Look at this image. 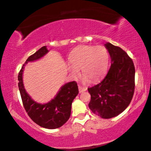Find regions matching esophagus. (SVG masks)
I'll return each instance as SVG.
<instances>
[{
  "mask_svg": "<svg viewBox=\"0 0 151 151\" xmlns=\"http://www.w3.org/2000/svg\"><path fill=\"white\" fill-rule=\"evenodd\" d=\"M86 90H87V89L86 88H83V87L80 86H78V92H79V93H82Z\"/></svg>",
  "mask_w": 151,
  "mask_h": 151,
  "instance_id": "esophagus-1",
  "label": "esophagus"
}]
</instances>
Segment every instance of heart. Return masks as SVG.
Listing matches in <instances>:
<instances>
[{"label":"heart","mask_w":151,"mask_h":151,"mask_svg":"<svg viewBox=\"0 0 151 151\" xmlns=\"http://www.w3.org/2000/svg\"><path fill=\"white\" fill-rule=\"evenodd\" d=\"M71 64L68 69L73 77L79 74V69L83 74V81L89 83L90 79L97 81L107 72L109 63V55L103 46L81 45L76 47L70 54Z\"/></svg>","instance_id":"1"}]
</instances>
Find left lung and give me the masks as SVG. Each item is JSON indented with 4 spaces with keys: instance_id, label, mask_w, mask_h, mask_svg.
<instances>
[{
    "instance_id": "1",
    "label": "left lung",
    "mask_w": 151,
    "mask_h": 151,
    "mask_svg": "<svg viewBox=\"0 0 151 151\" xmlns=\"http://www.w3.org/2000/svg\"><path fill=\"white\" fill-rule=\"evenodd\" d=\"M105 46L111 57V66L105 78L88 90L91 95V111L109 119L118 116L130 104L135 89V67L122 48L109 42Z\"/></svg>"
}]
</instances>
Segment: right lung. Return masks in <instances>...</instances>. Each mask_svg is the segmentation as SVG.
Segmentation results:
<instances>
[{
    "instance_id": "add662e5",
    "label": "right lung",
    "mask_w": 151,
    "mask_h": 151,
    "mask_svg": "<svg viewBox=\"0 0 151 151\" xmlns=\"http://www.w3.org/2000/svg\"><path fill=\"white\" fill-rule=\"evenodd\" d=\"M48 52L46 46L31 55L22 65L18 74V88L23 105L27 114L34 122L46 129L59 128L68 120L71 114L72 103L78 94L75 81L67 83L61 87L56 96L47 103H38L26 92L23 83L22 75L24 65L28 62L41 59Z\"/></svg>"
}]
</instances>
